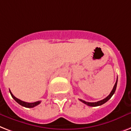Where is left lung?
<instances>
[{"instance_id": "obj_1", "label": "left lung", "mask_w": 131, "mask_h": 131, "mask_svg": "<svg viewBox=\"0 0 131 131\" xmlns=\"http://www.w3.org/2000/svg\"><path fill=\"white\" fill-rule=\"evenodd\" d=\"M117 82H118V78H117V79H116V83H115V85H114V86L113 89H112V91L110 92V94H109V95H108V96L106 97V98H104V100H102L98 101V102H85V101L83 100H81V99H79V100L89 106H93V107H94V106H101V105H102V104H105V103H106L107 101L109 100H110V99L112 97V96L114 95V92H115V91H116V89Z\"/></svg>"}]
</instances>
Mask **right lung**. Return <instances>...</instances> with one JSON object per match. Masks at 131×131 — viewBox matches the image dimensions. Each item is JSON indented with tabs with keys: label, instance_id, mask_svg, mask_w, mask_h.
Listing matches in <instances>:
<instances>
[{
	"label": "right lung",
	"instance_id": "1",
	"mask_svg": "<svg viewBox=\"0 0 131 131\" xmlns=\"http://www.w3.org/2000/svg\"><path fill=\"white\" fill-rule=\"evenodd\" d=\"M9 91H10V95H11V96H12L14 100H15L16 102L18 103V104H20L21 106H24V107H25V108H34V107H35V106H38V104H40V103H41V101H38V102H33V103L25 102H23V101L20 100H19L18 98L15 97L13 95V93H11V91H10V90H9Z\"/></svg>",
	"mask_w": 131,
	"mask_h": 131
}]
</instances>
